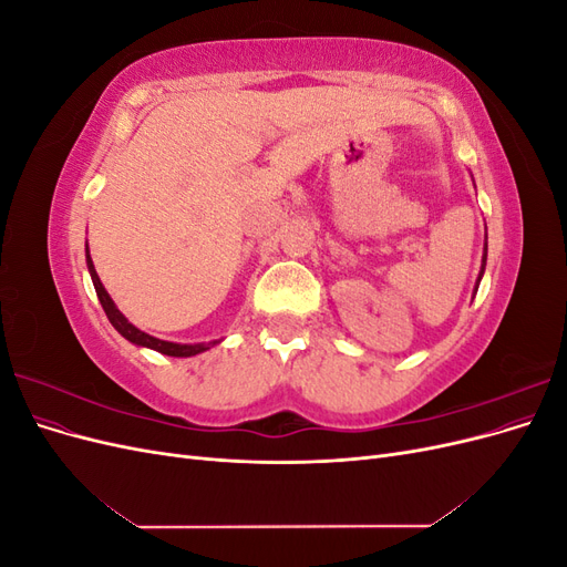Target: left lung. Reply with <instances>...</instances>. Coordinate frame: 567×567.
<instances>
[{
	"label": "left lung",
	"instance_id": "left-lung-1",
	"mask_svg": "<svg viewBox=\"0 0 567 567\" xmlns=\"http://www.w3.org/2000/svg\"><path fill=\"white\" fill-rule=\"evenodd\" d=\"M485 265H487V244H485V255H483V269H480V277H477V286H480V279H483L485 274ZM477 290V288H475Z\"/></svg>",
	"mask_w": 567,
	"mask_h": 567
}]
</instances>
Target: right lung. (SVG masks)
I'll return each mask as SVG.
<instances>
[{
  "mask_svg": "<svg viewBox=\"0 0 567 567\" xmlns=\"http://www.w3.org/2000/svg\"><path fill=\"white\" fill-rule=\"evenodd\" d=\"M84 250H87V269H90V274H92V284H94V288H96L99 302H101V307H104V312H106L109 321L115 326V331H117L120 336L127 338L130 342H134V346L151 348V350H156V352L167 354V357H194V354H200V352H205V350H210L213 346H217L219 340H213V342H196V346H179V342H167V340L153 338V336H148V333L136 329V326H132V323L125 319V315L117 310L115 302H113L111 296L106 293V288H104V284H101L99 274H96V269H94V262H92V257H90V248H84Z\"/></svg>",
  "mask_w": 567,
  "mask_h": 567,
  "instance_id": "right-lung-1",
  "label": "right lung"
}]
</instances>
